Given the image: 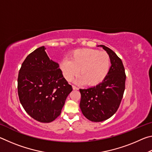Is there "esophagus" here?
<instances>
[{
	"mask_svg": "<svg viewBox=\"0 0 152 152\" xmlns=\"http://www.w3.org/2000/svg\"><path fill=\"white\" fill-rule=\"evenodd\" d=\"M72 88H73V90H78V88H77L76 86H74V85H72Z\"/></svg>",
	"mask_w": 152,
	"mask_h": 152,
	"instance_id": "34e87169",
	"label": "esophagus"
}]
</instances>
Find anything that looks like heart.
Here are the masks:
<instances>
[{
    "label": "heart",
    "mask_w": 152,
    "mask_h": 152,
    "mask_svg": "<svg viewBox=\"0 0 152 152\" xmlns=\"http://www.w3.org/2000/svg\"><path fill=\"white\" fill-rule=\"evenodd\" d=\"M110 66V56L107 53L94 49H78L71 53L70 59L64 58L60 68L67 80L70 81L78 72L74 80L77 84L94 86L101 83L109 73Z\"/></svg>",
    "instance_id": "heart-1"
}]
</instances>
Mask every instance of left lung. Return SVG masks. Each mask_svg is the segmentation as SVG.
Returning a JSON list of instances; mask_svg holds the SVG:
<instances>
[{"instance_id":"8db88e82","label":"left lung","mask_w":152,"mask_h":152,"mask_svg":"<svg viewBox=\"0 0 152 152\" xmlns=\"http://www.w3.org/2000/svg\"><path fill=\"white\" fill-rule=\"evenodd\" d=\"M110 64L109 73L101 83L86 89H80V107L82 114L93 122H101L111 117L119 108L123 96L126 76L121 59L114 51L103 45Z\"/></svg>"}]
</instances>
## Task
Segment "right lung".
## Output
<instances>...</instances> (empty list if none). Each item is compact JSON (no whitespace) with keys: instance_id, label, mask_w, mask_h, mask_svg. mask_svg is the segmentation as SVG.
<instances>
[{"instance_id":"add662e5","label":"right lung","mask_w":152,"mask_h":152,"mask_svg":"<svg viewBox=\"0 0 152 152\" xmlns=\"http://www.w3.org/2000/svg\"><path fill=\"white\" fill-rule=\"evenodd\" d=\"M45 49L42 46L25 58L18 76L17 88L27 114L37 121L50 123L60 115L72 87Z\"/></svg>"}]
</instances>
